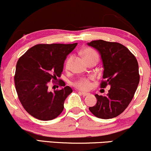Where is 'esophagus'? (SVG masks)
<instances>
[{
    "label": "esophagus",
    "mask_w": 151,
    "mask_h": 151,
    "mask_svg": "<svg viewBox=\"0 0 151 151\" xmlns=\"http://www.w3.org/2000/svg\"><path fill=\"white\" fill-rule=\"evenodd\" d=\"M79 93L81 94H82V95L83 96H87V95H89V93H86V92H81V91H79Z\"/></svg>",
    "instance_id": "obj_1"
}]
</instances>
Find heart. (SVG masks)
<instances>
[{"instance_id":"1","label":"heart","mask_w":151,"mask_h":151,"mask_svg":"<svg viewBox=\"0 0 151 151\" xmlns=\"http://www.w3.org/2000/svg\"><path fill=\"white\" fill-rule=\"evenodd\" d=\"M82 54H83V57H84L85 59L87 61V63L89 61L94 60V59H96V60L99 59L98 54L96 53L95 50L92 49V48H85L82 51ZM73 55H70L65 61L64 67L65 69L67 70H69L73 60ZM91 80H92V78H81L74 82L73 85L79 90H88L91 87Z\"/></svg>"}]
</instances>
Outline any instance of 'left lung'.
Returning <instances> with one entry per match:
<instances>
[{
	"instance_id": "1",
	"label": "left lung",
	"mask_w": 151,
	"mask_h": 151,
	"mask_svg": "<svg viewBox=\"0 0 151 151\" xmlns=\"http://www.w3.org/2000/svg\"><path fill=\"white\" fill-rule=\"evenodd\" d=\"M88 45L99 52L104 64V80L100 87H111L106 96L95 94L97 99L89 110L101 119L117 117L127 109L138 87L140 76L135 56L123 45L103 40H93Z\"/></svg>"
}]
</instances>
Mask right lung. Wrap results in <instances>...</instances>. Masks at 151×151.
<instances>
[{"instance_id": "1", "label": "right lung", "mask_w": 151, "mask_h": 151, "mask_svg": "<svg viewBox=\"0 0 151 151\" xmlns=\"http://www.w3.org/2000/svg\"><path fill=\"white\" fill-rule=\"evenodd\" d=\"M78 43L38 44L31 47L18 59L14 84L22 106L33 117L51 120L64 110V101L73 92L62 80L61 90L48 91V83L61 77L66 56Z\"/></svg>"}]
</instances>
